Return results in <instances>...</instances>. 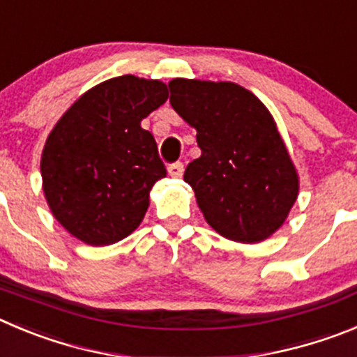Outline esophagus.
I'll return each instance as SVG.
<instances>
[{"label": "esophagus", "mask_w": 357, "mask_h": 357, "mask_svg": "<svg viewBox=\"0 0 357 357\" xmlns=\"http://www.w3.org/2000/svg\"><path fill=\"white\" fill-rule=\"evenodd\" d=\"M168 173L173 178H181L184 175V165L182 162H173V165L168 166Z\"/></svg>", "instance_id": "esophagus-1"}]
</instances>
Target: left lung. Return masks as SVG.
Segmentation results:
<instances>
[{
	"mask_svg": "<svg viewBox=\"0 0 357 357\" xmlns=\"http://www.w3.org/2000/svg\"><path fill=\"white\" fill-rule=\"evenodd\" d=\"M169 102L196 129L202 155L185 168L204 218L235 243H260L292 208L299 178L276 122L250 90L228 81H169Z\"/></svg>",
	"mask_w": 357,
	"mask_h": 357,
	"instance_id": "1",
	"label": "left lung"
}]
</instances>
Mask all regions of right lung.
Wrapping results in <instances>:
<instances>
[{"label": "right lung", "mask_w": 357, "mask_h": 357, "mask_svg": "<svg viewBox=\"0 0 357 357\" xmlns=\"http://www.w3.org/2000/svg\"><path fill=\"white\" fill-rule=\"evenodd\" d=\"M166 99L165 83L129 74L88 90L58 120L40 173L49 208L68 234L107 246L139 227L150 189L166 176L142 120Z\"/></svg>", "instance_id": "obj_1"}]
</instances>
